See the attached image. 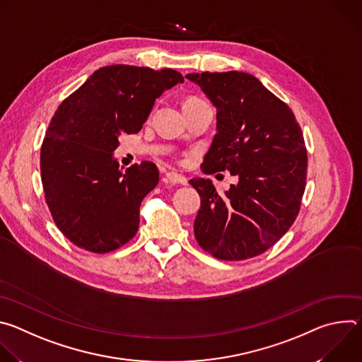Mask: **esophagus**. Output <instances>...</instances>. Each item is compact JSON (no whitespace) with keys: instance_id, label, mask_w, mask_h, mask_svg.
Wrapping results in <instances>:
<instances>
[{"instance_id":"obj_1","label":"esophagus","mask_w":362,"mask_h":362,"mask_svg":"<svg viewBox=\"0 0 362 362\" xmlns=\"http://www.w3.org/2000/svg\"><path fill=\"white\" fill-rule=\"evenodd\" d=\"M165 179H166L170 185H182V186H186V185H187V179H186V177H183V176L177 175V173H173V172L166 173Z\"/></svg>"}]
</instances>
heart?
<instances>
[{"instance_id": "heart-1", "label": "heart", "mask_w": 362, "mask_h": 362, "mask_svg": "<svg viewBox=\"0 0 362 362\" xmlns=\"http://www.w3.org/2000/svg\"><path fill=\"white\" fill-rule=\"evenodd\" d=\"M199 105H204V101H202L197 97H187L183 101V107H190V106H199Z\"/></svg>"}]
</instances>
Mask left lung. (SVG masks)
<instances>
[{
	"instance_id": "8db88e82",
	"label": "left lung",
	"mask_w": 362,
	"mask_h": 362,
	"mask_svg": "<svg viewBox=\"0 0 362 362\" xmlns=\"http://www.w3.org/2000/svg\"><path fill=\"white\" fill-rule=\"evenodd\" d=\"M216 109V134L202 172L238 177L218 193L211 179L189 183L200 196L197 243L218 259L243 261L274 246L295 222L306 182V148L291 109L255 76H185Z\"/></svg>"
}]
</instances>
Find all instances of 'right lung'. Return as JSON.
<instances>
[{"instance_id":"right-lung-1","label":"right lung","mask_w":362,"mask_h":362,"mask_svg":"<svg viewBox=\"0 0 362 362\" xmlns=\"http://www.w3.org/2000/svg\"><path fill=\"white\" fill-rule=\"evenodd\" d=\"M183 81L172 69L115 64L60 105L41 146V180L57 228L76 246L107 253L137 233L140 203L159 170L141 162L123 172L115 150L122 134L140 132L156 98Z\"/></svg>"}]
</instances>
